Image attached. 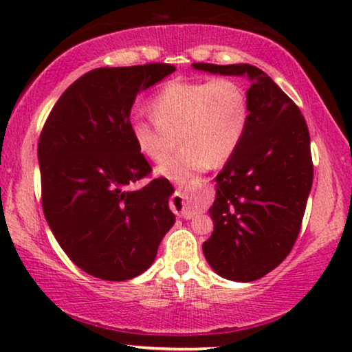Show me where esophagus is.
<instances>
[{"mask_svg":"<svg viewBox=\"0 0 352 352\" xmlns=\"http://www.w3.org/2000/svg\"><path fill=\"white\" fill-rule=\"evenodd\" d=\"M170 208L179 217H184V218L192 217V213L187 210V204H185V197H184V192H182V188L177 190V192L170 197Z\"/></svg>","mask_w":352,"mask_h":352,"instance_id":"34e87169","label":"esophagus"}]
</instances>
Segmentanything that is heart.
Instances as JSON below:
<instances>
[{
	"mask_svg": "<svg viewBox=\"0 0 352 352\" xmlns=\"http://www.w3.org/2000/svg\"><path fill=\"white\" fill-rule=\"evenodd\" d=\"M148 109L152 119L132 117L131 135L139 152L153 162H162L179 135L184 145L157 168L173 180L227 162L250 120L246 89L228 78L170 80L148 100Z\"/></svg>",
	"mask_w": 352,
	"mask_h": 352,
	"instance_id": "b5f03b06",
	"label": "heart"
}]
</instances>
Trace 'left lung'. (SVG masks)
Instances as JSON below:
<instances>
[{"label": "left lung", "instance_id": "8db88e82", "mask_svg": "<svg viewBox=\"0 0 352 352\" xmlns=\"http://www.w3.org/2000/svg\"><path fill=\"white\" fill-rule=\"evenodd\" d=\"M193 67L246 76L252 82L246 132L215 179L213 233L204 254L227 280H260L288 256L301 230L313 185L308 125L300 107L258 67L207 63Z\"/></svg>", "mask_w": 352, "mask_h": 352}]
</instances>
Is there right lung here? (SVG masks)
I'll use <instances>...</instances> for the list:
<instances>
[{
	"label": "right lung",
	"mask_w": 352,
	"mask_h": 352,
	"mask_svg": "<svg viewBox=\"0 0 352 352\" xmlns=\"http://www.w3.org/2000/svg\"><path fill=\"white\" fill-rule=\"evenodd\" d=\"M173 71L164 63L89 71L64 91L39 135L47 225L71 261L100 280L144 273L175 223L167 179L129 188L152 172L131 135V109Z\"/></svg>",
	"instance_id": "right-lung-1"
}]
</instances>
